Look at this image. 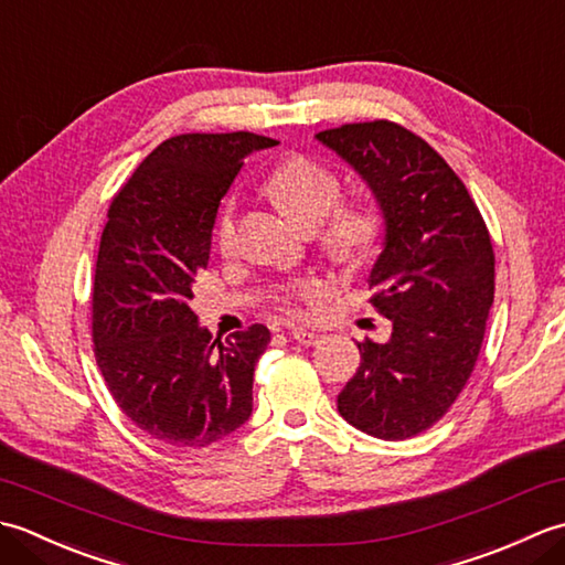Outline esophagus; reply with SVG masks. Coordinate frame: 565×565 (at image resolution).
Wrapping results in <instances>:
<instances>
[{"label": "esophagus", "mask_w": 565, "mask_h": 565, "mask_svg": "<svg viewBox=\"0 0 565 565\" xmlns=\"http://www.w3.org/2000/svg\"><path fill=\"white\" fill-rule=\"evenodd\" d=\"M291 338H294L298 344H306V347H310V344H318V340H320V332H316V330H306V328H294V330H291Z\"/></svg>", "instance_id": "34e87169"}]
</instances>
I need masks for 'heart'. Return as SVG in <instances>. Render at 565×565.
I'll return each mask as SVG.
<instances>
[{
	"mask_svg": "<svg viewBox=\"0 0 565 565\" xmlns=\"http://www.w3.org/2000/svg\"><path fill=\"white\" fill-rule=\"evenodd\" d=\"M269 196L306 227L320 225L326 217V247L334 259L359 262L376 247L381 235V213L366 201L337 203L342 199V179L330 164L296 154L284 160L269 172ZM215 243L223 255H231L237 247V201L231 196L221 203L215 215ZM318 296V284L301 281L281 296L284 308L298 310L296 301H308Z\"/></svg>",
	"mask_w": 565,
	"mask_h": 565,
	"instance_id": "heart-1",
	"label": "heart"
}]
</instances>
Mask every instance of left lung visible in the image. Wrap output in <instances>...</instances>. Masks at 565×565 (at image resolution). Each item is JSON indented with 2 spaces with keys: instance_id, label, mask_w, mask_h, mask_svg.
Here are the masks:
<instances>
[{
  "instance_id": "left-lung-1",
  "label": "left lung",
  "mask_w": 565,
  "mask_h": 565,
  "mask_svg": "<svg viewBox=\"0 0 565 565\" xmlns=\"http://www.w3.org/2000/svg\"><path fill=\"white\" fill-rule=\"evenodd\" d=\"M316 138L364 179L386 225L369 289L393 332L356 344L362 364L338 411L371 437H415L447 415L481 352L495 294L488 227L461 179L413 130L366 121Z\"/></svg>"
}]
</instances>
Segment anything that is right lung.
<instances>
[{
	"label": "right lung",
	"instance_id": "add662e5",
	"mask_svg": "<svg viewBox=\"0 0 565 565\" xmlns=\"http://www.w3.org/2000/svg\"><path fill=\"white\" fill-rule=\"evenodd\" d=\"M276 140L247 130L160 142L118 189L92 289L94 356L118 407L152 439L201 449L252 415L264 326L225 342L191 310L209 267L221 199L249 152Z\"/></svg>",
	"mask_w": 565,
	"mask_h": 565
}]
</instances>
